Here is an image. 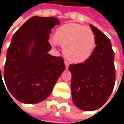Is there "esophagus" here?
<instances>
[{
	"label": "esophagus",
	"instance_id": "34e87169",
	"mask_svg": "<svg viewBox=\"0 0 124 124\" xmlns=\"http://www.w3.org/2000/svg\"><path fill=\"white\" fill-rule=\"evenodd\" d=\"M65 68H68V66H69V63H68V62H67V61H65Z\"/></svg>",
	"mask_w": 124,
	"mask_h": 124
}]
</instances>
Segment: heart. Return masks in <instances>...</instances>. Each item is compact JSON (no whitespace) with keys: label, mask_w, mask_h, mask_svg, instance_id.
Wrapping results in <instances>:
<instances>
[{"label":"heart","mask_w":124,"mask_h":124,"mask_svg":"<svg viewBox=\"0 0 124 124\" xmlns=\"http://www.w3.org/2000/svg\"><path fill=\"white\" fill-rule=\"evenodd\" d=\"M53 45H62L65 58L74 63L87 60L95 47V36L93 31L79 23H69L59 27L55 37L50 39Z\"/></svg>","instance_id":"1"}]
</instances>
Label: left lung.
Returning a JSON list of instances; mask_svg holds the SVG:
<instances>
[{"label": "left lung", "instance_id": "left-lung-1", "mask_svg": "<svg viewBox=\"0 0 124 124\" xmlns=\"http://www.w3.org/2000/svg\"><path fill=\"white\" fill-rule=\"evenodd\" d=\"M97 45L92 54L83 63L69 65L71 94L74 105L81 110L94 111L110 97L115 82V53L111 41L96 27L90 24Z\"/></svg>", "mask_w": 124, "mask_h": 124}]
</instances>
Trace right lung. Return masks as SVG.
<instances>
[{"label": "right lung", "instance_id": "right-lung-1", "mask_svg": "<svg viewBox=\"0 0 124 124\" xmlns=\"http://www.w3.org/2000/svg\"><path fill=\"white\" fill-rule=\"evenodd\" d=\"M56 24L59 21L56 18L34 16L12 36L3 77L9 92L21 103L35 104L45 101L65 68L62 57L48 54L51 50L49 36Z\"/></svg>", "mask_w": 124, "mask_h": 124}]
</instances>
